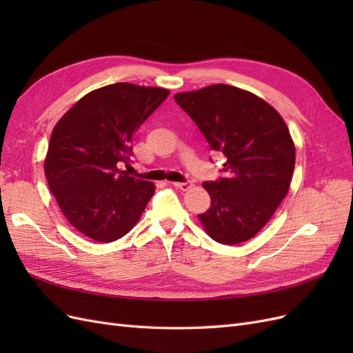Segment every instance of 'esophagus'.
<instances>
[{
  "label": "esophagus",
  "mask_w": 353,
  "mask_h": 353,
  "mask_svg": "<svg viewBox=\"0 0 353 353\" xmlns=\"http://www.w3.org/2000/svg\"><path fill=\"white\" fill-rule=\"evenodd\" d=\"M174 187L178 190H183V191H188L193 184L190 183V181H185V183H174Z\"/></svg>",
  "instance_id": "34e87169"
}]
</instances>
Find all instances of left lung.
Here are the masks:
<instances>
[{
    "instance_id": "obj_1",
    "label": "left lung",
    "mask_w": 353,
    "mask_h": 353,
    "mask_svg": "<svg viewBox=\"0 0 353 353\" xmlns=\"http://www.w3.org/2000/svg\"><path fill=\"white\" fill-rule=\"evenodd\" d=\"M174 99L210 150L227 157L228 178L203 183L212 200L199 215L203 228L221 244L250 240L290 188L296 148L284 119L258 95L225 83L178 92Z\"/></svg>"
}]
</instances>
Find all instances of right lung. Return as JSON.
<instances>
[{"instance_id":"right-lung-1","label":"right lung","mask_w":353,"mask_h":353,"mask_svg":"<svg viewBox=\"0 0 353 353\" xmlns=\"http://www.w3.org/2000/svg\"><path fill=\"white\" fill-rule=\"evenodd\" d=\"M169 95L157 87L117 82L94 90L51 132L46 176L63 215L83 236L110 243L140 219L154 184L119 169L135 131Z\"/></svg>"}]
</instances>
